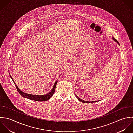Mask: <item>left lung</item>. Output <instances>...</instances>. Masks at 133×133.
Here are the masks:
<instances>
[{"label":"left lung","mask_w":133,"mask_h":133,"mask_svg":"<svg viewBox=\"0 0 133 133\" xmlns=\"http://www.w3.org/2000/svg\"><path fill=\"white\" fill-rule=\"evenodd\" d=\"M113 39L115 40V41H116L119 44V42L118 41V40H117V39H116L115 38H113ZM76 96L78 97V100L79 101H80V102H82V103H94L93 102H87V101H83V100H82L81 99H80V98H79L76 95Z\"/></svg>","instance_id":"1"}]
</instances>
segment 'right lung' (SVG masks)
Masks as SVG:
<instances>
[{"instance_id": "add662e5", "label": "right lung", "mask_w": 133, "mask_h": 133, "mask_svg": "<svg viewBox=\"0 0 133 133\" xmlns=\"http://www.w3.org/2000/svg\"><path fill=\"white\" fill-rule=\"evenodd\" d=\"M10 77L11 78L12 80H13V82L15 83L14 81H13V79L12 78L11 76L10 75ZM57 81H56L54 85V87L52 89V90L47 94L44 95H31V94H27V93H25L24 92H22V91H21L19 90V89L17 87V86L15 84V87L17 89V91H18V92L24 97L25 98H27L28 99H29L30 100H32V101H37V102H44L46 101L49 100L53 95V94L55 92V87H56V85L57 83Z\"/></svg>"}]
</instances>
